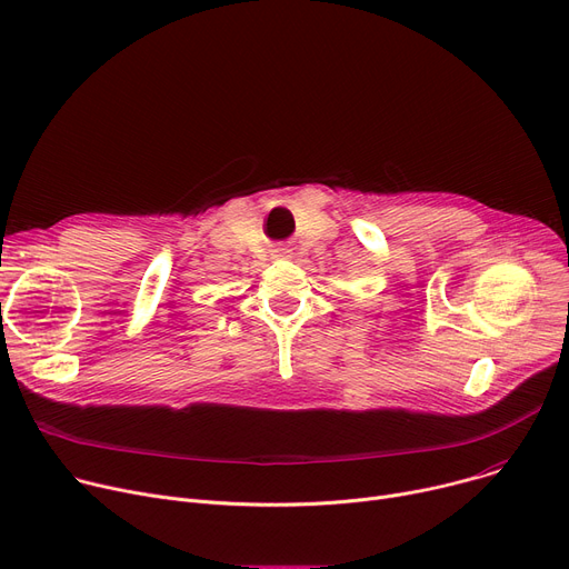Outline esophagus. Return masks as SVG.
<instances>
[{
  "label": "esophagus",
  "instance_id": "esophagus-1",
  "mask_svg": "<svg viewBox=\"0 0 569 569\" xmlns=\"http://www.w3.org/2000/svg\"><path fill=\"white\" fill-rule=\"evenodd\" d=\"M286 253H288V251H283V256H286Z\"/></svg>",
  "mask_w": 569,
  "mask_h": 569
}]
</instances>
